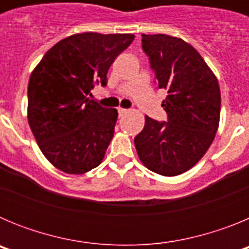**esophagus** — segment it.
Instances as JSON below:
<instances>
[{
	"label": "esophagus",
	"mask_w": 249,
	"mask_h": 249,
	"mask_svg": "<svg viewBox=\"0 0 249 249\" xmlns=\"http://www.w3.org/2000/svg\"><path fill=\"white\" fill-rule=\"evenodd\" d=\"M127 109H124V108H118V116H120V117H122V116H124V114L127 113Z\"/></svg>",
	"instance_id": "obj_1"
}]
</instances>
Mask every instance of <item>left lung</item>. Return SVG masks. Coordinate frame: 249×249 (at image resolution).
Here are the masks:
<instances>
[{
	"instance_id": "left-lung-1",
	"label": "left lung",
	"mask_w": 249,
	"mask_h": 249,
	"mask_svg": "<svg viewBox=\"0 0 249 249\" xmlns=\"http://www.w3.org/2000/svg\"><path fill=\"white\" fill-rule=\"evenodd\" d=\"M142 48L156 73L167 122L146 116L135 138L141 162L160 176H178L204 156L217 133L221 114L218 81L201 54L182 38L142 35Z\"/></svg>"
}]
</instances>
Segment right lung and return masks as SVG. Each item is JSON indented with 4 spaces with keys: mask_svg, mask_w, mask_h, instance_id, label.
I'll return each instance as SVG.
<instances>
[{
    "mask_svg": "<svg viewBox=\"0 0 249 249\" xmlns=\"http://www.w3.org/2000/svg\"><path fill=\"white\" fill-rule=\"evenodd\" d=\"M135 35L77 34L46 52L30 77L27 117L45 157L70 175H83L102 162L118 113L87 98Z\"/></svg>",
    "mask_w": 249,
    "mask_h": 249,
    "instance_id": "obj_1",
    "label": "right lung"
}]
</instances>
